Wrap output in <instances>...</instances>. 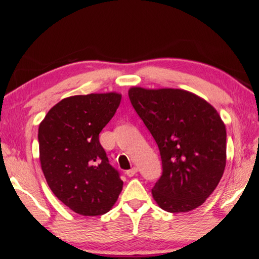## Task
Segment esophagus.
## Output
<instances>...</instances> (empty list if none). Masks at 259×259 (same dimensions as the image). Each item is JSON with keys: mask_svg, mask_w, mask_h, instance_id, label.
Here are the masks:
<instances>
[{"mask_svg": "<svg viewBox=\"0 0 259 259\" xmlns=\"http://www.w3.org/2000/svg\"><path fill=\"white\" fill-rule=\"evenodd\" d=\"M137 171H138V168H137V167H134V168L129 169V170H126V171H125V175L128 176V177H134V176L137 174Z\"/></svg>", "mask_w": 259, "mask_h": 259, "instance_id": "1", "label": "esophagus"}]
</instances>
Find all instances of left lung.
<instances>
[{"mask_svg": "<svg viewBox=\"0 0 259 259\" xmlns=\"http://www.w3.org/2000/svg\"><path fill=\"white\" fill-rule=\"evenodd\" d=\"M129 99L160 151L162 175L151 192L168 212L202 205L226 166V126L217 110L180 89L134 87Z\"/></svg>", "mask_w": 259, "mask_h": 259, "instance_id": "8db88e82", "label": "left lung"}]
</instances>
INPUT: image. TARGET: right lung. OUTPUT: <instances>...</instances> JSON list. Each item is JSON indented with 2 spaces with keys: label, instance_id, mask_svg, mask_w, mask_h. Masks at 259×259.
<instances>
[{
  "label": "right lung",
  "instance_id": "right-lung-1",
  "mask_svg": "<svg viewBox=\"0 0 259 259\" xmlns=\"http://www.w3.org/2000/svg\"><path fill=\"white\" fill-rule=\"evenodd\" d=\"M120 101L117 92L65 98L38 125L47 183L60 201L82 216L108 212L122 190L120 174L109 163L99 141Z\"/></svg>",
  "mask_w": 259,
  "mask_h": 259
}]
</instances>
